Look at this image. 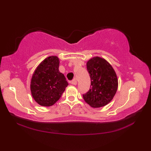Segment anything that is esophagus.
Masks as SVG:
<instances>
[{
	"instance_id": "1",
	"label": "esophagus",
	"mask_w": 151,
	"mask_h": 151,
	"mask_svg": "<svg viewBox=\"0 0 151 151\" xmlns=\"http://www.w3.org/2000/svg\"><path fill=\"white\" fill-rule=\"evenodd\" d=\"M71 84H73V85H75V86H76V84H77V81H76V79H74L73 81L71 82Z\"/></svg>"
}]
</instances>
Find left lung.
<instances>
[{"mask_svg":"<svg viewBox=\"0 0 151 151\" xmlns=\"http://www.w3.org/2000/svg\"><path fill=\"white\" fill-rule=\"evenodd\" d=\"M86 66L91 78V88L83 95V98L92 108L103 107L113 99L117 92L116 73L107 60L99 56L89 59Z\"/></svg>","mask_w":151,"mask_h":151,"instance_id":"8db88e82","label":"left lung"}]
</instances>
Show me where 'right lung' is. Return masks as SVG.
<instances>
[{"label": "right lung", "mask_w": 151, "mask_h": 151, "mask_svg": "<svg viewBox=\"0 0 151 151\" xmlns=\"http://www.w3.org/2000/svg\"><path fill=\"white\" fill-rule=\"evenodd\" d=\"M60 60L56 56L46 58L38 65L32 76L30 91L34 101L49 107L59 100L69 85L59 70Z\"/></svg>", "instance_id": "1"}]
</instances>
